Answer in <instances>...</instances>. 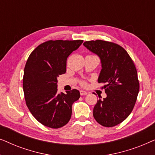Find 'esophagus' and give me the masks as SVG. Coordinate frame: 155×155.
I'll use <instances>...</instances> for the list:
<instances>
[{"label":"esophagus","instance_id":"esophagus-1","mask_svg":"<svg viewBox=\"0 0 155 155\" xmlns=\"http://www.w3.org/2000/svg\"><path fill=\"white\" fill-rule=\"evenodd\" d=\"M80 95L81 96H83V95H86L88 94L87 92H86V91H84V90H80Z\"/></svg>","mask_w":155,"mask_h":155}]
</instances>
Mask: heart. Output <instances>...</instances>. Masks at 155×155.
<instances>
[{
	"label": "heart",
	"mask_w": 155,
	"mask_h": 155,
	"mask_svg": "<svg viewBox=\"0 0 155 155\" xmlns=\"http://www.w3.org/2000/svg\"><path fill=\"white\" fill-rule=\"evenodd\" d=\"M81 84H82V85H85L86 83H85V82H81Z\"/></svg>",
	"instance_id": "obj_1"
}]
</instances>
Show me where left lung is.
<instances>
[{
	"label": "left lung",
	"mask_w": 155,
	"mask_h": 155,
	"mask_svg": "<svg viewBox=\"0 0 155 155\" xmlns=\"http://www.w3.org/2000/svg\"><path fill=\"white\" fill-rule=\"evenodd\" d=\"M101 60L99 83L105 84L107 97L99 99L93 116L99 124L113 127L124 121L132 112L140 90L134 63L124 48L113 42L96 40L83 44Z\"/></svg>",
	"instance_id": "left-lung-1"
}]
</instances>
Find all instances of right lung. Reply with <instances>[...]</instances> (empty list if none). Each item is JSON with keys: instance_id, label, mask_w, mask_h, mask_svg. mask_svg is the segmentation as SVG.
Wrapping results in <instances>:
<instances>
[{"instance_id": "add662e5", "label": "right lung", "mask_w": 155, "mask_h": 155, "mask_svg": "<svg viewBox=\"0 0 155 155\" xmlns=\"http://www.w3.org/2000/svg\"><path fill=\"white\" fill-rule=\"evenodd\" d=\"M82 40H49L37 46L27 59L23 76L26 104L44 126L59 128L71 119L72 105L79 99L78 90L58 92L57 78L66 72L68 57Z\"/></svg>"}]
</instances>
